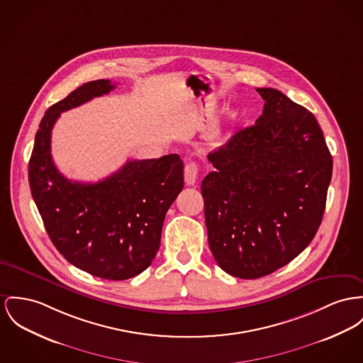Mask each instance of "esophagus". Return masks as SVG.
Masks as SVG:
<instances>
[{"label":"esophagus","instance_id":"34e87169","mask_svg":"<svg viewBox=\"0 0 363 363\" xmlns=\"http://www.w3.org/2000/svg\"><path fill=\"white\" fill-rule=\"evenodd\" d=\"M198 172L199 168L195 162H190L184 167V182L187 186H194L196 179H198Z\"/></svg>","mask_w":363,"mask_h":363}]
</instances>
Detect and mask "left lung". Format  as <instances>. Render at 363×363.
<instances>
[{"label": "left lung", "instance_id": "left-lung-1", "mask_svg": "<svg viewBox=\"0 0 363 363\" xmlns=\"http://www.w3.org/2000/svg\"><path fill=\"white\" fill-rule=\"evenodd\" d=\"M263 114L208 155L202 180L209 247L227 274L256 279L286 266L323 218L333 160L314 114L257 88Z\"/></svg>", "mask_w": 363, "mask_h": 363}]
</instances>
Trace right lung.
Returning <instances> with one entry per match:
<instances>
[{"label":"right lung","mask_w":363,"mask_h":363,"mask_svg":"<svg viewBox=\"0 0 363 363\" xmlns=\"http://www.w3.org/2000/svg\"><path fill=\"white\" fill-rule=\"evenodd\" d=\"M108 79L77 88L50 106L35 135L28 183L50 241L73 266L103 279L123 281L143 272L155 257L165 215L183 190L177 154L128 161L97 183L65 177L50 155V133L60 113L113 91Z\"/></svg>","instance_id":"1"}]
</instances>
